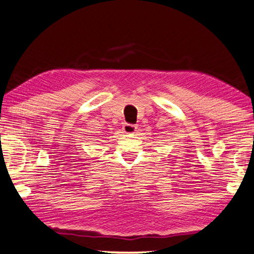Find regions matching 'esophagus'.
<instances>
[{
  "label": "esophagus",
  "mask_w": 254,
  "mask_h": 254,
  "mask_svg": "<svg viewBox=\"0 0 254 254\" xmlns=\"http://www.w3.org/2000/svg\"><path fill=\"white\" fill-rule=\"evenodd\" d=\"M136 130V127L133 126V124H130V123H126L123 126V131L127 133V134H130V133H134Z\"/></svg>",
  "instance_id": "esophagus-1"
}]
</instances>
